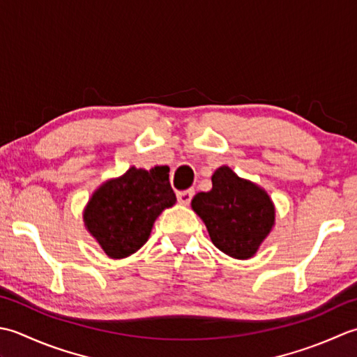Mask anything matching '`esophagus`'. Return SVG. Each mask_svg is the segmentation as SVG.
<instances>
[{
	"instance_id": "1",
	"label": "esophagus",
	"mask_w": 357,
	"mask_h": 357,
	"mask_svg": "<svg viewBox=\"0 0 357 357\" xmlns=\"http://www.w3.org/2000/svg\"><path fill=\"white\" fill-rule=\"evenodd\" d=\"M192 195H194V189H186V191L177 192V199H178V202L181 203V205H188V203L191 202Z\"/></svg>"
}]
</instances>
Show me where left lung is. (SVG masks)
Masks as SVG:
<instances>
[{
	"instance_id": "1",
	"label": "left lung",
	"mask_w": 357,
	"mask_h": 357,
	"mask_svg": "<svg viewBox=\"0 0 357 357\" xmlns=\"http://www.w3.org/2000/svg\"><path fill=\"white\" fill-rule=\"evenodd\" d=\"M211 180V191L194 195L192 211L222 252L237 260L251 259L274 228L275 206L270 194L227 165L217 168Z\"/></svg>"
}]
</instances>
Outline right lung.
<instances>
[{
    "label": "right lung",
    "instance_id": "add662e5",
    "mask_svg": "<svg viewBox=\"0 0 357 357\" xmlns=\"http://www.w3.org/2000/svg\"><path fill=\"white\" fill-rule=\"evenodd\" d=\"M176 202L166 169L130 166L92 192L83 211L84 228L107 257L126 259L148 242L157 217Z\"/></svg>",
    "mask_w": 357,
    "mask_h": 357
}]
</instances>
